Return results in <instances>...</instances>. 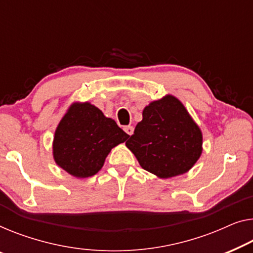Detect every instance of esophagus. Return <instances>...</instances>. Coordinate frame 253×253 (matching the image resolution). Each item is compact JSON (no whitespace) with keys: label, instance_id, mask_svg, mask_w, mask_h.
I'll return each instance as SVG.
<instances>
[{"label":"esophagus","instance_id":"obj_1","mask_svg":"<svg viewBox=\"0 0 253 253\" xmlns=\"http://www.w3.org/2000/svg\"><path fill=\"white\" fill-rule=\"evenodd\" d=\"M124 130H125L128 135H131L134 133V127L133 126H126V127H124Z\"/></svg>","mask_w":253,"mask_h":253}]
</instances>
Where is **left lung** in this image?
I'll return each instance as SVG.
<instances>
[{
	"label": "left lung",
	"instance_id": "obj_1",
	"mask_svg": "<svg viewBox=\"0 0 253 253\" xmlns=\"http://www.w3.org/2000/svg\"><path fill=\"white\" fill-rule=\"evenodd\" d=\"M126 146L143 169L169 178L188 171L197 163L202 134L180 101L167 95L145 107Z\"/></svg>",
	"mask_w": 253,
	"mask_h": 253
}]
</instances>
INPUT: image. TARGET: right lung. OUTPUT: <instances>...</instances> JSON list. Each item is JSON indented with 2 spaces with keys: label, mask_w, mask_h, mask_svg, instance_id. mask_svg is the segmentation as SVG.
I'll use <instances>...</instances> for the list:
<instances>
[{
  "label": "right lung",
  "mask_w": 253,
  "mask_h": 253,
  "mask_svg": "<svg viewBox=\"0 0 253 253\" xmlns=\"http://www.w3.org/2000/svg\"><path fill=\"white\" fill-rule=\"evenodd\" d=\"M129 135L89 103H75L60 122L53 141L55 163L75 177H89L102 168L112 148Z\"/></svg>",
  "instance_id": "right-lung-1"
}]
</instances>
